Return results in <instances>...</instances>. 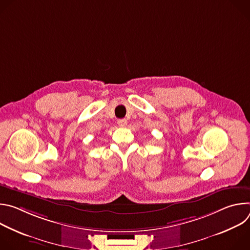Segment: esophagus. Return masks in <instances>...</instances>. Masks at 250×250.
Listing matches in <instances>:
<instances>
[{
	"instance_id": "obj_1",
	"label": "esophagus",
	"mask_w": 250,
	"mask_h": 250,
	"mask_svg": "<svg viewBox=\"0 0 250 250\" xmlns=\"http://www.w3.org/2000/svg\"><path fill=\"white\" fill-rule=\"evenodd\" d=\"M118 125H119V126H121V127H125V126H126V125H127V121H126L125 119L119 120V121H118Z\"/></svg>"
}]
</instances>
